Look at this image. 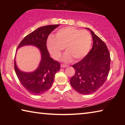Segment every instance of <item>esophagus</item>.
Returning <instances> with one entry per match:
<instances>
[{"instance_id":"1","label":"esophagus","mask_w":125,"mask_h":125,"mask_svg":"<svg viewBox=\"0 0 125 125\" xmlns=\"http://www.w3.org/2000/svg\"><path fill=\"white\" fill-rule=\"evenodd\" d=\"M68 66L66 64H62L61 65V67L62 68H65V67H67Z\"/></svg>"}]
</instances>
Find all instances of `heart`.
<instances>
[{"label":"heart","mask_w":125,"mask_h":125,"mask_svg":"<svg viewBox=\"0 0 125 125\" xmlns=\"http://www.w3.org/2000/svg\"><path fill=\"white\" fill-rule=\"evenodd\" d=\"M92 43V37L89 32L80 30L74 27L62 28L55 35L48 38L47 46L51 55L54 59L60 57L64 47L65 53L63 60L68 62L84 58L89 52Z\"/></svg>","instance_id":"1"}]
</instances>
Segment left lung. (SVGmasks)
Returning <instances> with one entry per match:
<instances>
[{"label": "left lung", "mask_w": 125, "mask_h": 125, "mask_svg": "<svg viewBox=\"0 0 125 125\" xmlns=\"http://www.w3.org/2000/svg\"><path fill=\"white\" fill-rule=\"evenodd\" d=\"M90 30L93 40V47L82 60L72 65L75 73L70 80L72 86L77 92L85 95L95 92L103 85L110 68V54L106 45Z\"/></svg>", "instance_id": "1"}]
</instances>
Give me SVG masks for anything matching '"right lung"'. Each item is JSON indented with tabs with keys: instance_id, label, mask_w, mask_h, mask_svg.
<instances>
[{
	"instance_id": "right-lung-1",
	"label": "right lung",
	"mask_w": 125,
	"mask_h": 125,
	"mask_svg": "<svg viewBox=\"0 0 125 125\" xmlns=\"http://www.w3.org/2000/svg\"><path fill=\"white\" fill-rule=\"evenodd\" d=\"M59 25H47L39 27L26 36L18 46V48L25 45H33L41 51V61L38 68L33 72L25 73L20 71L14 61V68L17 77L22 85L31 94L40 95L47 91L52 85L55 74L60 71V62L50 57L46 45L48 36Z\"/></svg>"
}]
</instances>
